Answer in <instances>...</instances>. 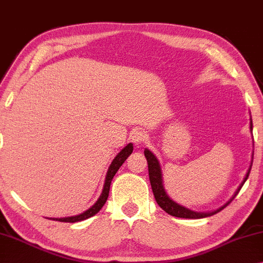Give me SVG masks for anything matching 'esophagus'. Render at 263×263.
<instances>
[{"instance_id": "esophagus-1", "label": "esophagus", "mask_w": 263, "mask_h": 263, "mask_svg": "<svg viewBox=\"0 0 263 263\" xmlns=\"http://www.w3.org/2000/svg\"><path fill=\"white\" fill-rule=\"evenodd\" d=\"M132 140L136 145H140L142 143H144V141L146 140L145 133L142 132V130L134 132V134H133V136H132Z\"/></svg>"}]
</instances>
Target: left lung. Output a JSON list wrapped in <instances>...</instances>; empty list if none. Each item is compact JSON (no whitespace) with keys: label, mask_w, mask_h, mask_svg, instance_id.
Segmentation results:
<instances>
[{"label":"left lung","mask_w":263,"mask_h":263,"mask_svg":"<svg viewBox=\"0 0 263 263\" xmlns=\"http://www.w3.org/2000/svg\"><path fill=\"white\" fill-rule=\"evenodd\" d=\"M250 130L251 133L253 132V122H252V118L250 119ZM253 136V135H252ZM144 156L146 160H148V170H149V179H150V183H151V188H153V193L155 195V199L157 201L158 205L162 208L164 211H166L167 214L171 216H174V217H179V218H192V219H199V218H204V217H209V216H213L215 214L219 213L220 210H223L225 206H227L229 203H231V201L236 197V195L239 193V191L241 190V187L245 181L247 180L248 176H250L251 172V167L253 164V154H252V159H251V165L247 170V173L245 174V178L241 181L240 185L237 188V191L234 192V194L232 195L231 199H230L227 203L223 204L222 206H219L218 209L213 210V211H208V213H197V211L191 210L183 206L181 204L177 203L176 201H173L171 197H170L166 192H165L164 188V182H163V172H162V167H160V164L158 162V159L156 156L151 153L149 149H144Z\"/></svg>","instance_id":"1"}]
</instances>
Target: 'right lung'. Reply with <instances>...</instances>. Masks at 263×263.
Wrapping results in <instances>:
<instances>
[{
	"instance_id": "1",
	"label": "right lung",
	"mask_w": 263,
	"mask_h": 263,
	"mask_svg": "<svg viewBox=\"0 0 263 263\" xmlns=\"http://www.w3.org/2000/svg\"><path fill=\"white\" fill-rule=\"evenodd\" d=\"M133 150V144L132 143H128L124 148L120 151V153L115 156L114 159L112 160V163H110L109 167H108V171L106 173V177H105V182H104V187H103V191H101V194L98 197V200L96 201V203L90 206L89 209L85 210L84 213H82L80 215H76V216H71V217H63V218H49V219H53V220H59V222H66V223H76V222H81V220H84L92 217V216H95L98 211L103 208V205L105 204L106 200H107L108 194H109V187H110V182H112L113 178L115 176V173L118 172V170L120 168V166L124 163V160H126L129 156L132 155Z\"/></svg>"
}]
</instances>
